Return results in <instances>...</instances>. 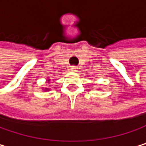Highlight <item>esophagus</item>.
<instances>
[{"label": "esophagus", "instance_id": "1", "mask_svg": "<svg viewBox=\"0 0 146 146\" xmlns=\"http://www.w3.org/2000/svg\"><path fill=\"white\" fill-rule=\"evenodd\" d=\"M70 70L73 71V72H76V71H77V67H76V66H71Z\"/></svg>", "mask_w": 146, "mask_h": 146}]
</instances>
